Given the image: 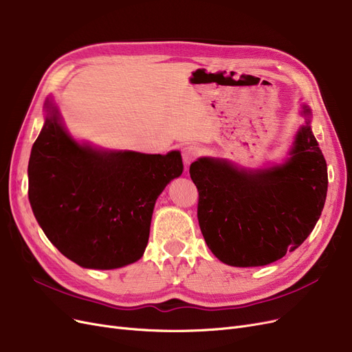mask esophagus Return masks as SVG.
<instances>
[{
  "mask_svg": "<svg viewBox=\"0 0 352 352\" xmlns=\"http://www.w3.org/2000/svg\"><path fill=\"white\" fill-rule=\"evenodd\" d=\"M200 154H201V148L198 145L190 144V145H186L184 148H182V160H184L186 164L192 162Z\"/></svg>",
  "mask_w": 352,
  "mask_h": 352,
  "instance_id": "obj_1",
  "label": "esophagus"
}]
</instances>
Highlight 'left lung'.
I'll return each mask as SVG.
<instances>
[{"instance_id":"8db88e82","label":"left lung","mask_w":352,"mask_h":352,"mask_svg":"<svg viewBox=\"0 0 352 352\" xmlns=\"http://www.w3.org/2000/svg\"><path fill=\"white\" fill-rule=\"evenodd\" d=\"M190 175L208 249L237 267L269 265L298 249L319 220L328 190L327 161L309 119L283 165L239 171L226 161L200 158Z\"/></svg>"}]
</instances>
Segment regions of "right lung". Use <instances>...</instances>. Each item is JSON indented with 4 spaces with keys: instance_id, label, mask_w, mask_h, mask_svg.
<instances>
[{
    "instance_id": "right-lung-1",
    "label": "right lung",
    "mask_w": 352,
    "mask_h": 352,
    "mask_svg": "<svg viewBox=\"0 0 352 352\" xmlns=\"http://www.w3.org/2000/svg\"><path fill=\"white\" fill-rule=\"evenodd\" d=\"M28 161V200L44 234L72 262L116 269L140 261L158 195L182 174L166 155L76 144L52 103Z\"/></svg>"
}]
</instances>
